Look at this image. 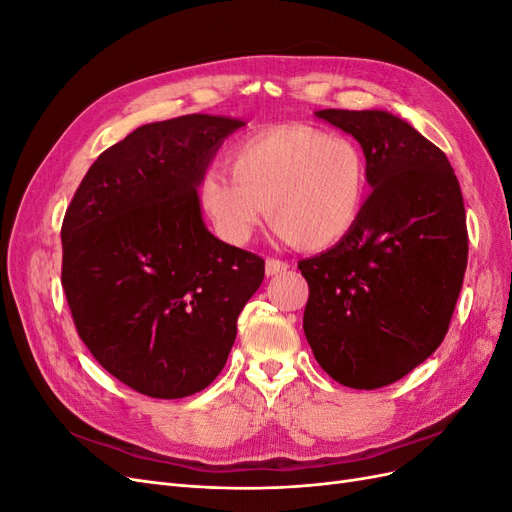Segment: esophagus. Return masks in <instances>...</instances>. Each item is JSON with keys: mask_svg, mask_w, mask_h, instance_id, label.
<instances>
[{"mask_svg": "<svg viewBox=\"0 0 512 512\" xmlns=\"http://www.w3.org/2000/svg\"><path fill=\"white\" fill-rule=\"evenodd\" d=\"M290 269V265L286 260H280V258H267L265 262V273L267 275H280V273H286Z\"/></svg>", "mask_w": 512, "mask_h": 512, "instance_id": "34e87169", "label": "esophagus"}]
</instances>
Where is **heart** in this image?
<instances>
[{"label": "heart", "mask_w": 512, "mask_h": 512, "mask_svg": "<svg viewBox=\"0 0 512 512\" xmlns=\"http://www.w3.org/2000/svg\"><path fill=\"white\" fill-rule=\"evenodd\" d=\"M230 173L209 168L198 203L228 243L250 241L267 209L273 230L303 252L329 250L359 224L369 196L361 145L307 123L245 136L228 153Z\"/></svg>", "instance_id": "heart-1"}]
</instances>
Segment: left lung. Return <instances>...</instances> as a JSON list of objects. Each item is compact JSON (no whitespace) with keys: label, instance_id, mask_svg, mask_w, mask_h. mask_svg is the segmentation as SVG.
I'll use <instances>...</instances> for the list:
<instances>
[{"label":"left lung","instance_id":"1","mask_svg":"<svg viewBox=\"0 0 512 512\" xmlns=\"http://www.w3.org/2000/svg\"><path fill=\"white\" fill-rule=\"evenodd\" d=\"M316 117L361 143L374 190L346 239L299 262L303 331L333 380L371 391L442 344L468 265L466 209L444 151L404 119L342 108Z\"/></svg>","mask_w":512,"mask_h":512}]
</instances>
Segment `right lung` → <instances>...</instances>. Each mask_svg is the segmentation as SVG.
I'll use <instances>...</instances> for the list:
<instances>
[{
  "label": "right lung",
  "mask_w": 512,
  "mask_h": 512,
  "mask_svg": "<svg viewBox=\"0 0 512 512\" xmlns=\"http://www.w3.org/2000/svg\"><path fill=\"white\" fill-rule=\"evenodd\" d=\"M239 119L136 128L91 164L61 224V286L94 359L130 389L188 397L218 378L265 260L215 239L198 181Z\"/></svg>",
  "instance_id": "obj_1"
}]
</instances>
